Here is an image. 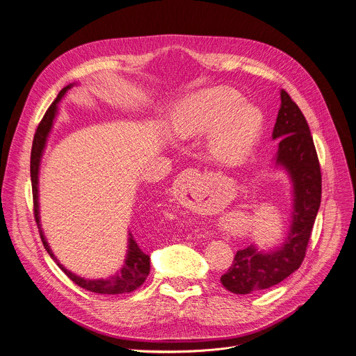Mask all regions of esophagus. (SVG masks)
I'll use <instances>...</instances> for the list:
<instances>
[{
	"mask_svg": "<svg viewBox=\"0 0 356 356\" xmlns=\"http://www.w3.org/2000/svg\"><path fill=\"white\" fill-rule=\"evenodd\" d=\"M191 173H195L193 172L191 169L190 170H186V172H183L179 177H177V180H176V186L179 187V188H184V186H186V181H187V179H190L188 176L191 175Z\"/></svg>",
	"mask_w": 356,
	"mask_h": 356,
	"instance_id": "esophagus-1",
	"label": "esophagus"
}]
</instances>
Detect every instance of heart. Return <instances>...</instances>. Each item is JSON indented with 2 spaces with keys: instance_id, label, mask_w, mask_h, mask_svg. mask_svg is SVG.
<instances>
[{
  "instance_id": "heart-1",
  "label": "heart",
  "mask_w": 356,
  "mask_h": 356,
  "mask_svg": "<svg viewBox=\"0 0 356 356\" xmlns=\"http://www.w3.org/2000/svg\"><path fill=\"white\" fill-rule=\"evenodd\" d=\"M261 129V112L244 104L241 93L224 86L193 93L183 101L172 119V131L179 138L210 134L211 153L230 163H238L251 154Z\"/></svg>"
}]
</instances>
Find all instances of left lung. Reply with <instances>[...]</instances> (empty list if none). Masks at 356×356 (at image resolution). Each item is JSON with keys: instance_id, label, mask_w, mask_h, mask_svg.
Returning <instances> with one entry per match:
<instances>
[{"instance_id": "left-lung-1", "label": "left lung", "mask_w": 356, "mask_h": 356, "mask_svg": "<svg viewBox=\"0 0 356 356\" xmlns=\"http://www.w3.org/2000/svg\"><path fill=\"white\" fill-rule=\"evenodd\" d=\"M278 139L275 165L293 183V213L285 241L268 252L254 244L238 250L220 281L234 294L267 289L300 268L321 204V168L305 116L291 96L281 90V106L273 131Z\"/></svg>"}]
</instances>
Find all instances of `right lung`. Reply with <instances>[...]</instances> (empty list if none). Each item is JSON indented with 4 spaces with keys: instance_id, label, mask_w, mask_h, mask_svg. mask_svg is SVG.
Wrapping results in <instances>:
<instances>
[{
    "instance_id": "1",
    "label": "right lung",
    "mask_w": 356,
    "mask_h": 356,
    "mask_svg": "<svg viewBox=\"0 0 356 356\" xmlns=\"http://www.w3.org/2000/svg\"><path fill=\"white\" fill-rule=\"evenodd\" d=\"M72 86H74V83L65 86L58 93L56 99L52 102V105L45 112L42 120L40 122V124L37 127L35 136H34V142H32L31 183H32V197H34L35 221L38 224L41 240H42V244H44L45 250L52 257V260H55V263L59 266V268L63 273H65L76 285L82 286L86 291H90V293H96V294L115 296V294L132 293V291H135L136 288H139L145 282V280L147 278L149 271H150V257L138 245L132 233H129V238H127V254H126V258H124V264L115 275H112L106 280H104V278H101V280H85L82 277L75 275L70 270H67L62 264H59V261L56 260V257L54 255L51 247L48 245L47 238H45V236L42 233V229H41L40 202H38V176H40L41 157H42L44 149L47 146V139H48L49 132L52 129L54 119H55L56 112H58V102H60V99L63 98V95H65L68 92V89H71Z\"/></svg>"
}]
</instances>
